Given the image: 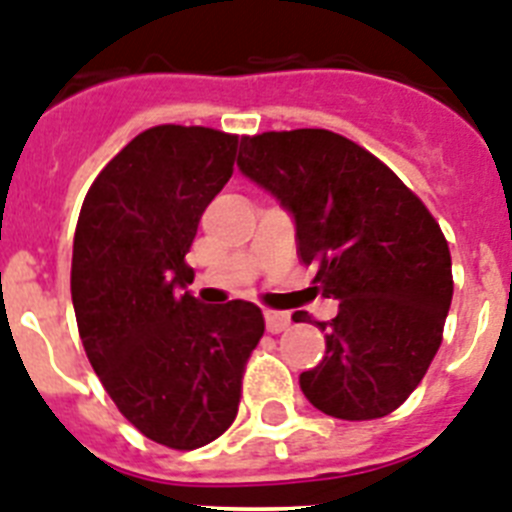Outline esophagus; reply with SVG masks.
<instances>
[{"label": "esophagus", "instance_id": "34e87169", "mask_svg": "<svg viewBox=\"0 0 512 512\" xmlns=\"http://www.w3.org/2000/svg\"><path fill=\"white\" fill-rule=\"evenodd\" d=\"M265 325H268L270 333H281L291 325V317L286 312H265Z\"/></svg>", "mask_w": 512, "mask_h": 512}]
</instances>
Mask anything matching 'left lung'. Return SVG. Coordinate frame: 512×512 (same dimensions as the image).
I'll return each instance as SVG.
<instances>
[{
  "label": "left lung",
  "mask_w": 512,
  "mask_h": 512,
  "mask_svg": "<svg viewBox=\"0 0 512 512\" xmlns=\"http://www.w3.org/2000/svg\"><path fill=\"white\" fill-rule=\"evenodd\" d=\"M236 166L289 210L302 263L315 265L322 296L341 302L317 322L325 356L299 375L302 393L346 422L388 416L442 343L453 273L437 221L385 163L336 132L242 137Z\"/></svg>",
  "instance_id": "left-lung-1"
}]
</instances>
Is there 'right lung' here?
<instances>
[{"label":"right lung","instance_id":"add662e5","mask_svg":"<svg viewBox=\"0 0 512 512\" xmlns=\"http://www.w3.org/2000/svg\"><path fill=\"white\" fill-rule=\"evenodd\" d=\"M239 137L161 124L106 163L72 244V304L90 367L124 419L158 445L203 448L239 411L260 307L203 304L184 263L231 179Z\"/></svg>","mask_w":512,"mask_h":512}]
</instances>
